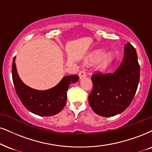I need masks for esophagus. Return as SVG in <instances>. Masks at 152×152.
I'll list each match as a JSON object with an SVG mask.
<instances>
[{
  "instance_id": "1",
  "label": "esophagus",
  "mask_w": 152,
  "mask_h": 152,
  "mask_svg": "<svg viewBox=\"0 0 152 152\" xmlns=\"http://www.w3.org/2000/svg\"><path fill=\"white\" fill-rule=\"evenodd\" d=\"M86 75H87V73H86L85 70H82L81 71H80L79 77L80 78L85 77H86Z\"/></svg>"
}]
</instances>
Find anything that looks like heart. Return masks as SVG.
I'll return each mask as SVG.
<instances>
[{"mask_svg": "<svg viewBox=\"0 0 152 152\" xmlns=\"http://www.w3.org/2000/svg\"><path fill=\"white\" fill-rule=\"evenodd\" d=\"M101 53H102L101 51L96 52L92 58L93 61H96V60L98 59L99 56L101 55ZM111 54L110 53H108L104 54V55L101 58L100 60H99L98 63H97V67H98L99 69H100V70H104V69L106 68L110 63V61H111Z\"/></svg>", "mask_w": 152, "mask_h": 152, "instance_id": "b5f03b06", "label": "heart"}]
</instances>
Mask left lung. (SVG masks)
Here are the masks:
<instances>
[{
	"instance_id": "1",
	"label": "left lung",
	"mask_w": 152,
	"mask_h": 152,
	"mask_svg": "<svg viewBox=\"0 0 152 152\" xmlns=\"http://www.w3.org/2000/svg\"><path fill=\"white\" fill-rule=\"evenodd\" d=\"M140 67L136 50L125 46L124 58L113 73H94L93 88L88 100L97 115L111 117L123 112L133 100L140 82Z\"/></svg>"
}]
</instances>
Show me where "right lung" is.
<instances>
[{
	"instance_id": "add662e5",
	"label": "right lung",
	"mask_w": 152,
	"mask_h": 152,
	"mask_svg": "<svg viewBox=\"0 0 152 152\" xmlns=\"http://www.w3.org/2000/svg\"><path fill=\"white\" fill-rule=\"evenodd\" d=\"M14 58L12 65V81L15 89L24 107L31 113L42 116H51L58 113L65 106L67 91L70 85L77 82V75L64 77L56 87L39 91L27 87L21 81L17 72Z\"/></svg>"
}]
</instances>
